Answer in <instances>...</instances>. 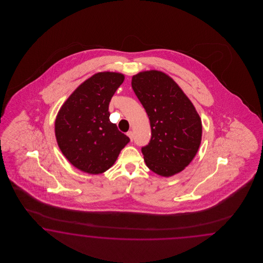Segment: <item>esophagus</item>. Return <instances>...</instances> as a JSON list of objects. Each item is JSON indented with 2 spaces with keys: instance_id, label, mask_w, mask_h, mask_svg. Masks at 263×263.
<instances>
[{
  "instance_id": "esophagus-1",
  "label": "esophagus",
  "mask_w": 263,
  "mask_h": 263,
  "mask_svg": "<svg viewBox=\"0 0 263 263\" xmlns=\"http://www.w3.org/2000/svg\"><path fill=\"white\" fill-rule=\"evenodd\" d=\"M127 136L130 138V140H131V141L133 140V132H132V131H128Z\"/></svg>"
}]
</instances>
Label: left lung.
<instances>
[{
	"label": "left lung",
	"mask_w": 263,
	"mask_h": 263,
	"mask_svg": "<svg viewBox=\"0 0 263 263\" xmlns=\"http://www.w3.org/2000/svg\"><path fill=\"white\" fill-rule=\"evenodd\" d=\"M131 84L151 121L152 139L142 147L146 166L166 177L180 173L199 151L202 126L198 111L164 72H140Z\"/></svg>",
	"instance_id": "8db88e82"
}]
</instances>
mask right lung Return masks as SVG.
Here are the masks:
<instances>
[{
	"instance_id": "right-lung-1",
	"label": "right lung",
	"mask_w": 263,
	"mask_h": 263,
	"mask_svg": "<svg viewBox=\"0 0 263 263\" xmlns=\"http://www.w3.org/2000/svg\"><path fill=\"white\" fill-rule=\"evenodd\" d=\"M124 81L117 72H99L76 88L55 121L57 143L80 171L98 175L109 170L130 142L110 121L109 104Z\"/></svg>"
}]
</instances>
